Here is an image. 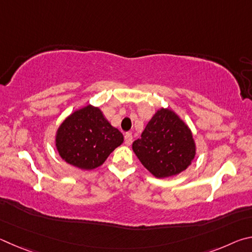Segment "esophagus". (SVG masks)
<instances>
[{
	"instance_id": "esophagus-1",
	"label": "esophagus",
	"mask_w": 252,
	"mask_h": 252,
	"mask_svg": "<svg viewBox=\"0 0 252 252\" xmlns=\"http://www.w3.org/2000/svg\"><path fill=\"white\" fill-rule=\"evenodd\" d=\"M124 139H125V144L127 146H129L133 143V135H131V133H126L124 136Z\"/></svg>"
}]
</instances>
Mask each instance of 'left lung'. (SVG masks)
I'll use <instances>...</instances> for the list:
<instances>
[{"mask_svg": "<svg viewBox=\"0 0 252 252\" xmlns=\"http://www.w3.org/2000/svg\"><path fill=\"white\" fill-rule=\"evenodd\" d=\"M133 151L145 168L157 178L178 175L191 164L196 154L192 134L173 110L154 115Z\"/></svg>", "mask_w": 252, "mask_h": 252, "instance_id": "obj_1", "label": "left lung"}]
</instances>
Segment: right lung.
Wrapping results in <instances>:
<instances>
[{
    "mask_svg": "<svg viewBox=\"0 0 252 252\" xmlns=\"http://www.w3.org/2000/svg\"><path fill=\"white\" fill-rule=\"evenodd\" d=\"M124 142L123 134L106 121L99 108L88 105L62 123L56 134V148L69 165L91 170L104 164Z\"/></svg>",
    "mask_w": 252,
    "mask_h": 252,
    "instance_id": "1",
    "label": "right lung"
}]
</instances>
